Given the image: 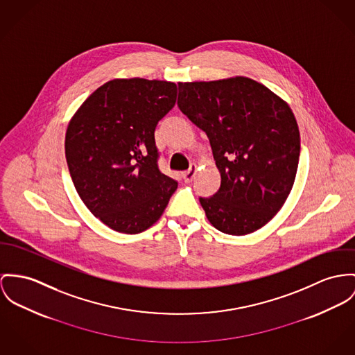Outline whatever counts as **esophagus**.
Segmentation results:
<instances>
[{
  "label": "esophagus",
  "instance_id": "esophagus-1",
  "mask_svg": "<svg viewBox=\"0 0 355 355\" xmlns=\"http://www.w3.org/2000/svg\"><path fill=\"white\" fill-rule=\"evenodd\" d=\"M196 173H197V164H191V170H188V171H185V173L182 174L184 181H185L187 184H191V181H193V178L196 177Z\"/></svg>",
  "mask_w": 355,
  "mask_h": 355
}]
</instances>
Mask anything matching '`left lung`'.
<instances>
[{"label": "left lung", "instance_id": "1", "mask_svg": "<svg viewBox=\"0 0 355 355\" xmlns=\"http://www.w3.org/2000/svg\"><path fill=\"white\" fill-rule=\"evenodd\" d=\"M178 107L209 139L221 184L200 198L209 223L228 235L268 224L293 188L300 132L285 100L248 77L178 82Z\"/></svg>", "mask_w": 355, "mask_h": 355}]
</instances>
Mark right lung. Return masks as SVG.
<instances>
[{"label":"right lung","instance_id":"right-lung-1","mask_svg":"<svg viewBox=\"0 0 355 355\" xmlns=\"http://www.w3.org/2000/svg\"><path fill=\"white\" fill-rule=\"evenodd\" d=\"M174 82L114 78L73 114L64 139L70 175L87 209L121 234L164 214L178 184L159 171L154 131L177 101Z\"/></svg>","mask_w":355,"mask_h":355}]
</instances>
